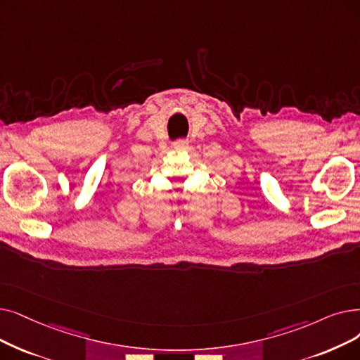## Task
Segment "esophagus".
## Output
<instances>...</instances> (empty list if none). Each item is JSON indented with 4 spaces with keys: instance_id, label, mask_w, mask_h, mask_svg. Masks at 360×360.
I'll return each instance as SVG.
<instances>
[{
    "instance_id": "1",
    "label": "esophagus",
    "mask_w": 360,
    "mask_h": 360,
    "mask_svg": "<svg viewBox=\"0 0 360 360\" xmlns=\"http://www.w3.org/2000/svg\"><path fill=\"white\" fill-rule=\"evenodd\" d=\"M174 147L178 150H185L188 147V141H186V139H178V141L174 144Z\"/></svg>"
}]
</instances>
